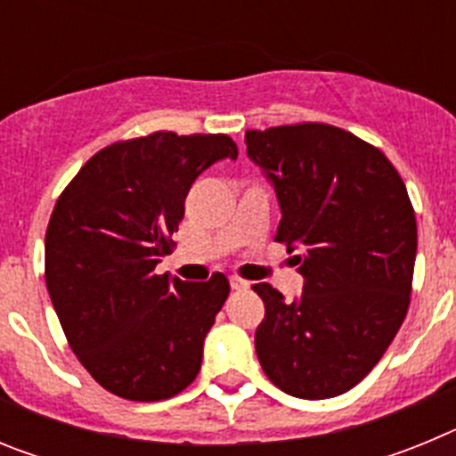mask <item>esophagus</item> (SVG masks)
<instances>
[{"label": "esophagus", "mask_w": 456, "mask_h": 456, "mask_svg": "<svg viewBox=\"0 0 456 456\" xmlns=\"http://www.w3.org/2000/svg\"><path fill=\"white\" fill-rule=\"evenodd\" d=\"M231 288L232 289H247L248 283H247V281H241V278L231 276Z\"/></svg>", "instance_id": "34e87169"}]
</instances>
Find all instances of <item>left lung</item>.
<instances>
[{"label": "left lung", "mask_w": 456, "mask_h": 456, "mask_svg": "<svg viewBox=\"0 0 456 456\" xmlns=\"http://www.w3.org/2000/svg\"><path fill=\"white\" fill-rule=\"evenodd\" d=\"M247 155L281 208L276 241L304 276L294 301L269 283L256 352L273 386L301 400L347 393L384 356L409 308L418 228L388 157L324 123L248 130Z\"/></svg>", "instance_id": "8db88e82"}]
</instances>
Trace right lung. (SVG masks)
I'll return each instance as SVG.
<instances>
[{
    "instance_id": "1",
    "label": "right lung",
    "mask_w": 456,
    "mask_h": 456,
    "mask_svg": "<svg viewBox=\"0 0 456 456\" xmlns=\"http://www.w3.org/2000/svg\"><path fill=\"white\" fill-rule=\"evenodd\" d=\"M237 159L225 134L155 132L93 155L59 196L45 235V283L70 349L109 393L168 400L191 384L231 285L184 283L168 256L200 173Z\"/></svg>"
}]
</instances>
